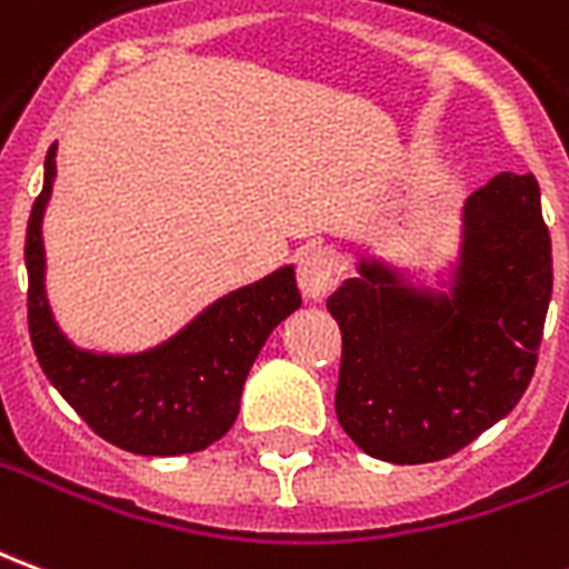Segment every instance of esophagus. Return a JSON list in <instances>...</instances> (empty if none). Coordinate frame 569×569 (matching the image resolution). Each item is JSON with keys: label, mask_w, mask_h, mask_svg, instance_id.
<instances>
[{"label": "esophagus", "mask_w": 569, "mask_h": 569, "mask_svg": "<svg viewBox=\"0 0 569 569\" xmlns=\"http://www.w3.org/2000/svg\"><path fill=\"white\" fill-rule=\"evenodd\" d=\"M338 280V259L332 249H308L298 259V289L308 301H320Z\"/></svg>", "instance_id": "obj_1"}]
</instances>
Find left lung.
Segmentation results:
<instances>
[{"label":"left lung","instance_id":"8db88e82","mask_svg":"<svg viewBox=\"0 0 569 569\" xmlns=\"http://www.w3.org/2000/svg\"><path fill=\"white\" fill-rule=\"evenodd\" d=\"M326 308L341 326L338 423L387 463H436L502 420L537 369L551 301V237L533 173L469 194L460 243L436 283L381 256Z\"/></svg>","mask_w":569,"mask_h":569}]
</instances>
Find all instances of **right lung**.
<instances>
[{"mask_svg": "<svg viewBox=\"0 0 569 569\" xmlns=\"http://www.w3.org/2000/svg\"><path fill=\"white\" fill-rule=\"evenodd\" d=\"M57 179V142L44 158V186L27 224V308L32 350L44 378L88 427L142 457L203 451L234 427L240 393L280 322L301 308L296 268L283 264L256 283L216 298L161 345L140 353H97L72 345L57 326L44 289L42 222Z\"/></svg>", "mask_w": 569, "mask_h": 569, "instance_id": "right-lung-1", "label": "right lung"}]
</instances>
